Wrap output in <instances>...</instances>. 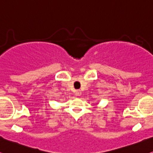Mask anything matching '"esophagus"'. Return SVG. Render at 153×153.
I'll list each match as a JSON object with an SVG mask.
<instances>
[{
  "label": "esophagus",
  "mask_w": 153,
  "mask_h": 153,
  "mask_svg": "<svg viewBox=\"0 0 153 153\" xmlns=\"http://www.w3.org/2000/svg\"><path fill=\"white\" fill-rule=\"evenodd\" d=\"M81 95H82L81 90H77L76 91V96H80Z\"/></svg>",
  "instance_id": "34e87169"
}]
</instances>
